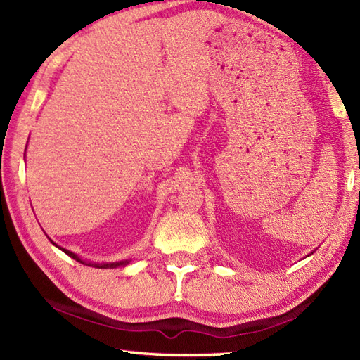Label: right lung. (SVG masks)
Returning a JSON list of instances; mask_svg holds the SVG:
<instances>
[{
    "label": "right lung",
    "instance_id": "right-lung-1",
    "mask_svg": "<svg viewBox=\"0 0 360 360\" xmlns=\"http://www.w3.org/2000/svg\"><path fill=\"white\" fill-rule=\"evenodd\" d=\"M52 244H56V243H52ZM57 246V244H56ZM60 250H63L66 255H70L71 258H74L75 262H79V263H82V264H86V266H93V267H97V269H114V267H119V266H127L129 262H131V259H122V262H114V263H93V262H89V263H86V262H83V259L77 255V254H74V252H71V250H68V249H63V248H60V246H57Z\"/></svg>",
    "mask_w": 360,
    "mask_h": 360
}]
</instances>
